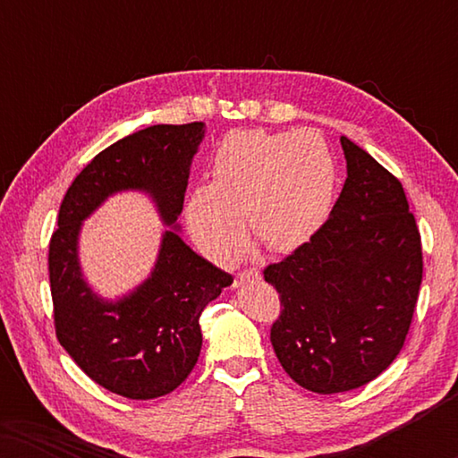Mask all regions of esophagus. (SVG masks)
Returning <instances> with one entry per match:
<instances>
[{"label": "esophagus", "instance_id": "1", "mask_svg": "<svg viewBox=\"0 0 458 458\" xmlns=\"http://www.w3.org/2000/svg\"><path fill=\"white\" fill-rule=\"evenodd\" d=\"M259 277H260V271H256V268H246V271L237 273L235 284H242V281H246V279H259Z\"/></svg>", "mask_w": 458, "mask_h": 458}]
</instances>
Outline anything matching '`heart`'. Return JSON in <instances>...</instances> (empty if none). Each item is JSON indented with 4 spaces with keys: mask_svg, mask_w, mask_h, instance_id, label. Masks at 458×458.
I'll return each instance as SVG.
<instances>
[{
    "mask_svg": "<svg viewBox=\"0 0 458 458\" xmlns=\"http://www.w3.org/2000/svg\"><path fill=\"white\" fill-rule=\"evenodd\" d=\"M334 190V158L317 131H233L218 143L210 185L191 191L185 216L193 240L216 260L240 252L242 218L268 250L287 252L321 227Z\"/></svg>",
    "mask_w": 458,
    "mask_h": 458,
    "instance_id": "1",
    "label": "heart"
}]
</instances>
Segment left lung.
<instances>
[{"label":"left lung","instance_id":"8db88e82","mask_svg":"<svg viewBox=\"0 0 458 458\" xmlns=\"http://www.w3.org/2000/svg\"><path fill=\"white\" fill-rule=\"evenodd\" d=\"M340 141L348 177L329 218L262 271L281 302L275 354L317 394L356 390L392 365L423 279L421 235L403 183L348 137Z\"/></svg>","mask_w":458,"mask_h":458}]
</instances>
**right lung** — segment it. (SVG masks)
I'll return each mask as SVG.
<instances>
[{"instance_id": "obj_1", "label": "right lung", "mask_w": 458, "mask_h": 458, "mask_svg": "<svg viewBox=\"0 0 458 458\" xmlns=\"http://www.w3.org/2000/svg\"><path fill=\"white\" fill-rule=\"evenodd\" d=\"M202 137L204 123L137 131L99 152L60 204L47 254L55 337L87 377L118 396L152 400L183 384L202 348L199 317L233 277L166 231L152 277L121 302H104L81 279V221L110 193L143 190L173 225Z\"/></svg>"}]
</instances>
